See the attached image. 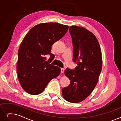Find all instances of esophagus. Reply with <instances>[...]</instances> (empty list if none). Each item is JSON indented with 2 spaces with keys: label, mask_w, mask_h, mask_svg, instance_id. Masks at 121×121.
<instances>
[{
  "label": "esophagus",
  "mask_w": 121,
  "mask_h": 121,
  "mask_svg": "<svg viewBox=\"0 0 121 121\" xmlns=\"http://www.w3.org/2000/svg\"><path fill=\"white\" fill-rule=\"evenodd\" d=\"M64 71H65V69H64V68H61V73H64Z\"/></svg>",
  "instance_id": "esophagus-1"
}]
</instances>
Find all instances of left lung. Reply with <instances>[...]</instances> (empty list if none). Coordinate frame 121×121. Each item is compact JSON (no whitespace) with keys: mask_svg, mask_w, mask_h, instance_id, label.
Segmentation results:
<instances>
[{"mask_svg":"<svg viewBox=\"0 0 121 121\" xmlns=\"http://www.w3.org/2000/svg\"><path fill=\"white\" fill-rule=\"evenodd\" d=\"M69 31L73 47V61L77 63L74 70L67 68L65 75L71 81L70 85L62 89L66 101L80 102L93 91L102 69L101 51L98 41L86 29L72 26Z\"/></svg>","mask_w":121,"mask_h":121,"instance_id":"obj_1","label":"left lung"}]
</instances>
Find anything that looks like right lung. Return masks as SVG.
I'll list each match as a JSON object with an SVG mask.
<instances>
[{"label": "right lung", "mask_w": 121, "mask_h": 121, "mask_svg": "<svg viewBox=\"0 0 121 121\" xmlns=\"http://www.w3.org/2000/svg\"><path fill=\"white\" fill-rule=\"evenodd\" d=\"M69 26L57 23H41L31 29L18 50L17 71L21 86L31 95L43 92L48 82L58 76L60 68L50 64L52 45L63 36ZM51 55L48 62L44 56Z\"/></svg>", "instance_id": "obj_1"}]
</instances>
